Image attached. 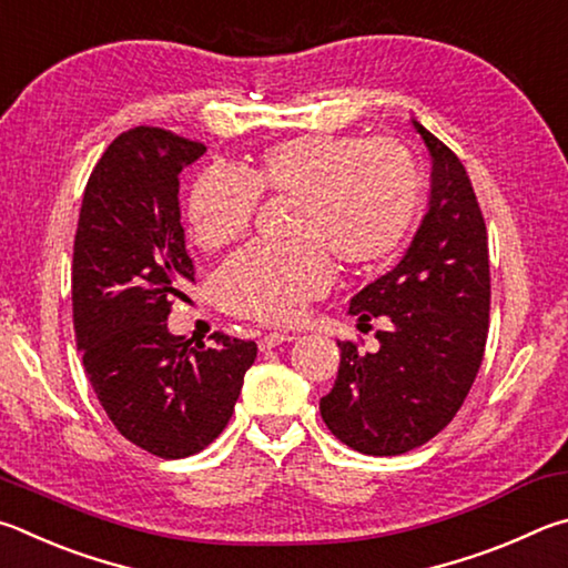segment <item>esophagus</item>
I'll return each mask as SVG.
<instances>
[{"instance_id": "1", "label": "esophagus", "mask_w": 568, "mask_h": 568, "mask_svg": "<svg viewBox=\"0 0 568 568\" xmlns=\"http://www.w3.org/2000/svg\"><path fill=\"white\" fill-rule=\"evenodd\" d=\"M292 339H294V334H290V332H268L262 336V339H258V349L266 352V349H272V346L292 342Z\"/></svg>"}]
</instances>
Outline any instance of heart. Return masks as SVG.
<instances>
[{"mask_svg":"<svg viewBox=\"0 0 568 568\" xmlns=\"http://www.w3.org/2000/svg\"><path fill=\"white\" fill-rule=\"evenodd\" d=\"M262 194L296 199L286 246H254L216 276L226 312L292 324L332 284V258L374 268L404 246L419 212V176L409 154L362 136L306 134L266 146L246 174L209 166L186 194L194 242L214 252L242 239Z\"/></svg>","mask_w":568,"mask_h":568,"instance_id":"heart-1","label":"heart"}]
</instances>
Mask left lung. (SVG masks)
<instances>
[{
	"instance_id": "left-lung-1",
	"label": "left lung",
	"mask_w": 568,
	"mask_h": 568,
	"mask_svg": "<svg viewBox=\"0 0 568 568\" xmlns=\"http://www.w3.org/2000/svg\"><path fill=\"white\" fill-rule=\"evenodd\" d=\"M432 156L429 206L392 272L349 304L359 322L386 316L379 352L339 342L334 389L320 402L336 439L396 456L434 439L469 394L489 334V239L462 159L416 122Z\"/></svg>"
}]
</instances>
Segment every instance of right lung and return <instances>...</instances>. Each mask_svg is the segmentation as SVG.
<instances>
[{
    "label": "right lung",
    "mask_w": 568,
    "mask_h": 568,
    "mask_svg": "<svg viewBox=\"0 0 568 568\" xmlns=\"http://www.w3.org/2000/svg\"><path fill=\"white\" fill-rule=\"evenodd\" d=\"M206 152L159 126L119 134L89 176L72 262V312L87 379L116 432L162 459L212 444L232 419L256 344L174 336L166 316L194 282L179 174Z\"/></svg>",
    "instance_id": "1"
}]
</instances>
